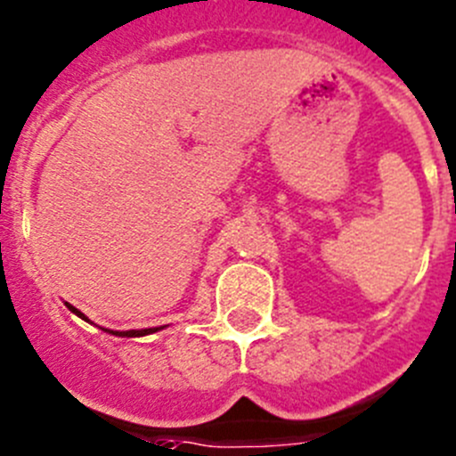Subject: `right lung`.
I'll list each match as a JSON object with an SVG mask.
<instances>
[{
	"mask_svg": "<svg viewBox=\"0 0 456 456\" xmlns=\"http://www.w3.org/2000/svg\"><path fill=\"white\" fill-rule=\"evenodd\" d=\"M65 305L71 310V313L76 314V317H80V319H85V322H89V319L85 317V314L80 313L78 308H74V305L67 304V301H65ZM89 324H92V322H89ZM161 329H166V326H155V329H142V330H110V329H101V330H105V333L114 335V338H143V335H152V333H157V330H161Z\"/></svg>",
	"mask_w": 456,
	"mask_h": 456,
	"instance_id": "right-lung-1",
	"label": "right lung"
}]
</instances>
